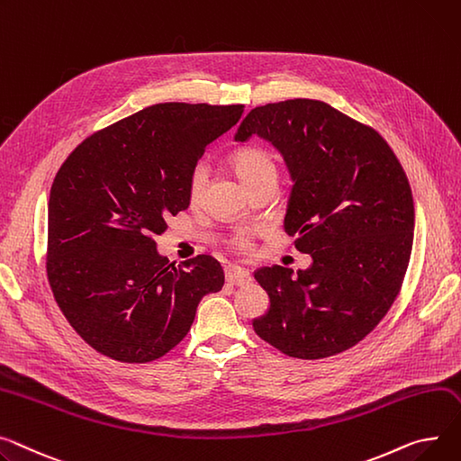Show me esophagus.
I'll return each mask as SVG.
<instances>
[{
  "label": "esophagus",
  "instance_id": "obj_1",
  "mask_svg": "<svg viewBox=\"0 0 461 461\" xmlns=\"http://www.w3.org/2000/svg\"><path fill=\"white\" fill-rule=\"evenodd\" d=\"M226 282L230 285L235 287H244L252 282V274L247 268H240V267H231L226 270Z\"/></svg>",
  "mask_w": 461,
  "mask_h": 461
}]
</instances>
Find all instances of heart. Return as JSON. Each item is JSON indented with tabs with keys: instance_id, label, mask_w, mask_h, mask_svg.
Here are the masks:
<instances>
[{
	"instance_id": "b5f03b06",
	"label": "heart",
	"mask_w": 461,
	"mask_h": 461,
	"mask_svg": "<svg viewBox=\"0 0 461 461\" xmlns=\"http://www.w3.org/2000/svg\"><path fill=\"white\" fill-rule=\"evenodd\" d=\"M231 167L239 176V179L247 185V189H252L265 181H276V177H278V161H276L274 153L265 146H247L235 151L231 158ZM205 181H207V167L203 163H198L189 176V185H187L189 200L193 203L200 200L202 191L205 187ZM233 244L239 250L250 249V240L247 235L235 237Z\"/></svg>"
}]
</instances>
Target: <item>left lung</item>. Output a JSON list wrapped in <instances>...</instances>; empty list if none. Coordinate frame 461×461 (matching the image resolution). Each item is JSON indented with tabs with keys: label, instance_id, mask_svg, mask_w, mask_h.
Returning <instances> with one entry per match:
<instances>
[{
	"label": "left lung",
	"instance_id": "left-lung-1",
	"mask_svg": "<svg viewBox=\"0 0 461 461\" xmlns=\"http://www.w3.org/2000/svg\"><path fill=\"white\" fill-rule=\"evenodd\" d=\"M258 135L284 156L293 191L284 228L312 265L254 272L270 305L254 331L300 359L357 345L385 317L410 263L415 209L408 177L373 130L319 100L252 109L235 142Z\"/></svg>",
	"mask_w": 461,
	"mask_h": 461
}]
</instances>
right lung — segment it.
I'll use <instances>...</instances> for the list:
<instances>
[{"label": "right lung", "mask_w": 461, "mask_h": 461, "mask_svg": "<svg viewBox=\"0 0 461 461\" xmlns=\"http://www.w3.org/2000/svg\"><path fill=\"white\" fill-rule=\"evenodd\" d=\"M244 105L158 104L83 140L59 168L48 202L46 270L70 326L100 354L146 363L172 350L200 300L219 293L211 256L174 265L153 235L187 209L205 146Z\"/></svg>", "instance_id": "add662e5"}]
</instances>
